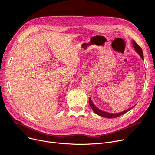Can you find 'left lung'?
I'll return each instance as SVG.
<instances>
[{
    "mask_svg": "<svg viewBox=\"0 0 155 155\" xmlns=\"http://www.w3.org/2000/svg\"><path fill=\"white\" fill-rule=\"evenodd\" d=\"M132 44H133V47L135 48V50L137 51V53L140 56V57L142 58V59H143V51L142 50L141 47L138 45V44H137V43L134 40H132ZM89 104H90L91 108L93 110V111L97 115H98L99 116H101V117H105V118H114L118 117L124 114L125 113L127 112L128 111H129L130 110H131L132 108L134 107V106L132 107H131V108H129V109H127L126 110H124V111H123L122 112H120V113H118V114H110V113H108V112H106L102 111V110H101L99 108H97L93 104V103L92 102L91 99L90 97V99H89Z\"/></svg>",
    "mask_w": 155,
    "mask_h": 155,
    "instance_id": "1",
    "label": "left lung"
}]
</instances>
